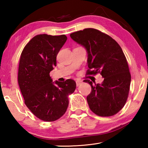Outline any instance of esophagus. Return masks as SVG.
<instances>
[{
	"mask_svg": "<svg viewBox=\"0 0 148 148\" xmlns=\"http://www.w3.org/2000/svg\"><path fill=\"white\" fill-rule=\"evenodd\" d=\"M76 86H79L80 84H82V80H76Z\"/></svg>",
	"mask_w": 148,
	"mask_h": 148,
	"instance_id": "1",
	"label": "esophagus"
}]
</instances>
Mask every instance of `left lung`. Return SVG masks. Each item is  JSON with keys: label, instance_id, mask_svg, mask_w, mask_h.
<instances>
[{"label": "left lung", "instance_id": "1", "mask_svg": "<svg viewBox=\"0 0 148 148\" xmlns=\"http://www.w3.org/2000/svg\"><path fill=\"white\" fill-rule=\"evenodd\" d=\"M70 36L86 49L87 74L100 73L104 79L101 84L84 80L91 87L87 97L90 109L99 116L117 114L126 103L131 80L121 47L112 37L92 28L73 32Z\"/></svg>", "mask_w": 148, "mask_h": 148}]
</instances>
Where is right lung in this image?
<instances>
[{
	"mask_svg": "<svg viewBox=\"0 0 148 148\" xmlns=\"http://www.w3.org/2000/svg\"><path fill=\"white\" fill-rule=\"evenodd\" d=\"M67 40L64 34H38L22 51L18 70V84L25 103L35 116L53 121L66 112L68 95L76 87L74 80L55 81L49 72L56 66L59 50Z\"/></svg>",
	"mask_w": 148,
	"mask_h": 148,
	"instance_id": "right-lung-1",
	"label": "right lung"
}]
</instances>
